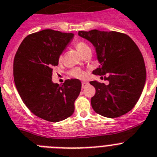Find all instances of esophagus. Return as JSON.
I'll return each mask as SVG.
<instances>
[{"label": "esophagus", "mask_w": 157, "mask_h": 157, "mask_svg": "<svg viewBox=\"0 0 157 157\" xmlns=\"http://www.w3.org/2000/svg\"><path fill=\"white\" fill-rule=\"evenodd\" d=\"M88 84H89V83H88V81H83L82 82V89H84V88L88 86Z\"/></svg>", "instance_id": "obj_1"}]
</instances>
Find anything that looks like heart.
I'll list each match as a JSON object with an SVG mask.
<instances>
[{
    "mask_svg": "<svg viewBox=\"0 0 157 157\" xmlns=\"http://www.w3.org/2000/svg\"><path fill=\"white\" fill-rule=\"evenodd\" d=\"M75 46H76L77 50L79 51V53H80L81 54H83L86 50L90 49L89 46L86 43H84V42H77L75 44ZM60 59H62V56L60 57ZM69 74L72 77L78 79H82L85 77V72L84 70H82V69H79V68H75V69H73L72 70H70Z\"/></svg>",
    "mask_w": 157,
    "mask_h": 157,
    "instance_id": "b5f03b06",
    "label": "heart"
}]
</instances>
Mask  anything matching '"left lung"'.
<instances>
[{"instance_id": "8db88e82", "label": "left lung", "mask_w": 157, "mask_h": 157, "mask_svg": "<svg viewBox=\"0 0 157 157\" xmlns=\"http://www.w3.org/2000/svg\"><path fill=\"white\" fill-rule=\"evenodd\" d=\"M78 35L95 46L99 66L95 75H107L106 85L96 80L90 84L95 88L91 104L97 114L118 118L135 106L146 80V69L141 51L130 37L117 31H80Z\"/></svg>"}]
</instances>
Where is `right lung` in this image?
<instances>
[{
	"label": "right lung",
	"mask_w": 157,
	"mask_h": 157,
	"mask_svg": "<svg viewBox=\"0 0 157 157\" xmlns=\"http://www.w3.org/2000/svg\"><path fill=\"white\" fill-rule=\"evenodd\" d=\"M73 35L51 29L38 31L23 40L15 55L13 77L19 95L35 115L49 122L71 116L81 90L78 79L66 80L62 86L52 81V68Z\"/></svg>",
	"instance_id": "obj_1"
}]
</instances>
